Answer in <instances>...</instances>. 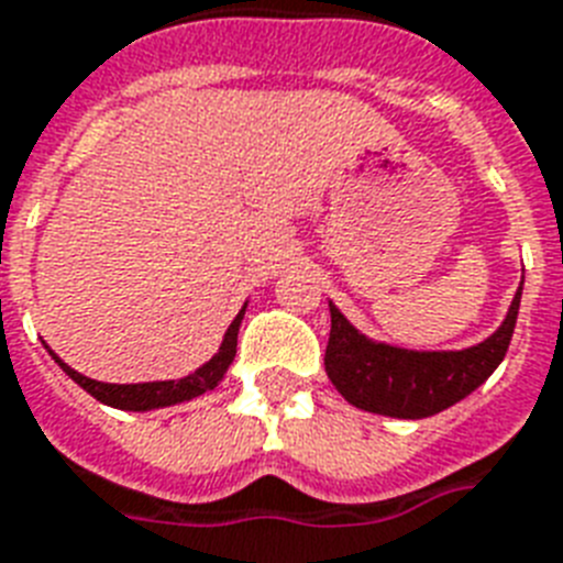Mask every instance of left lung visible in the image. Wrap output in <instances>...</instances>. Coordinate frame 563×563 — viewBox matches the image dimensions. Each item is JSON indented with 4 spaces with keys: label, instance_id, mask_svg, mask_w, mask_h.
I'll return each instance as SVG.
<instances>
[{
    "label": "left lung",
    "instance_id": "1",
    "mask_svg": "<svg viewBox=\"0 0 563 563\" xmlns=\"http://www.w3.org/2000/svg\"><path fill=\"white\" fill-rule=\"evenodd\" d=\"M520 289L495 335L456 353H416L376 344L329 303L332 329L323 355L329 382L350 405L369 413L396 419H424L440 413L477 390L504 361L518 321Z\"/></svg>",
    "mask_w": 563,
    "mask_h": 563
}]
</instances>
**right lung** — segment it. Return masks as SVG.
I'll return each instance as SVG.
<instances>
[{
  "label": "right lung",
  "instance_id": "add662e5",
  "mask_svg": "<svg viewBox=\"0 0 563 563\" xmlns=\"http://www.w3.org/2000/svg\"><path fill=\"white\" fill-rule=\"evenodd\" d=\"M242 314H245V306L240 309V314L234 318V323L228 327L225 338H222V346H219V353L202 364V367L190 373V376L178 378V382H144V385H107V382H95V378H86L84 373H77L68 364L57 358L52 353V358L57 361L63 373H66L71 382L84 387L86 393H91L95 399L109 405V408L118 410H153V408H167V405H178V401L196 399V396H202V393L213 390V387L222 382L225 376V369L231 367V361L236 355V332H240Z\"/></svg>",
  "mask_w": 563,
  "mask_h": 563
}]
</instances>
